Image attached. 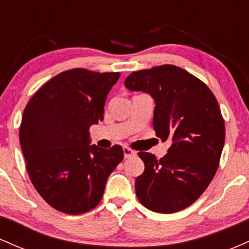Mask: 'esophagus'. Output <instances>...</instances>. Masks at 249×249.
<instances>
[{"label":"esophagus","mask_w":249,"mask_h":249,"mask_svg":"<svg viewBox=\"0 0 249 249\" xmlns=\"http://www.w3.org/2000/svg\"><path fill=\"white\" fill-rule=\"evenodd\" d=\"M123 151H124V157H125V158H131V157L136 156V151L131 150L130 147H124V148H123Z\"/></svg>","instance_id":"obj_1"}]
</instances>
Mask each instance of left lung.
I'll return each mask as SVG.
<instances>
[{
  "label": "left lung",
  "instance_id": "left-lung-1",
  "mask_svg": "<svg viewBox=\"0 0 249 249\" xmlns=\"http://www.w3.org/2000/svg\"><path fill=\"white\" fill-rule=\"evenodd\" d=\"M130 91L153 98V128L172 142L161 159L139 152L145 170L136 179L142 206L174 213L192 205L218 170L225 142V123L218 101L205 83L176 65L134 71L125 79Z\"/></svg>",
  "mask_w": 249,
  "mask_h": 249
}]
</instances>
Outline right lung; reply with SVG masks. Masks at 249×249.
<instances>
[{
  "label": "right lung",
  "instance_id": "add662e5",
  "mask_svg": "<svg viewBox=\"0 0 249 249\" xmlns=\"http://www.w3.org/2000/svg\"><path fill=\"white\" fill-rule=\"evenodd\" d=\"M119 72L72 69L45 83L24 108L19 142L36 191L50 206L82 214L102 200L105 184L124 158L119 145H91V125L103 121L104 105Z\"/></svg>",
  "mask_w": 249,
  "mask_h": 249
}]
</instances>
